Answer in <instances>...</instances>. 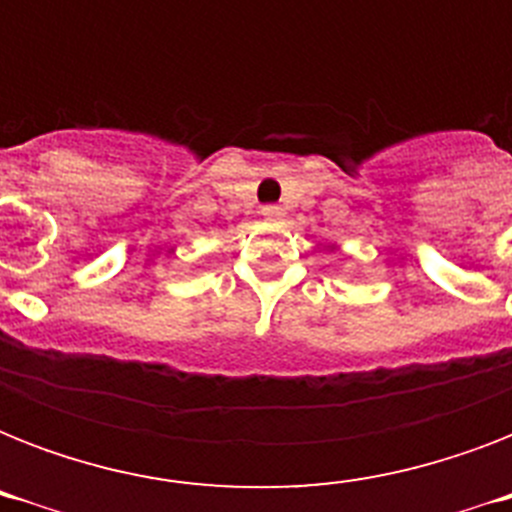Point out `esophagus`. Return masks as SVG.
I'll return each instance as SVG.
<instances>
[{"label": "esophagus", "mask_w": 512, "mask_h": 512, "mask_svg": "<svg viewBox=\"0 0 512 512\" xmlns=\"http://www.w3.org/2000/svg\"><path fill=\"white\" fill-rule=\"evenodd\" d=\"M263 217L265 220H281V217H284V209L276 207V204H268V207H263Z\"/></svg>", "instance_id": "1"}]
</instances>
